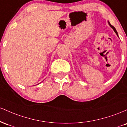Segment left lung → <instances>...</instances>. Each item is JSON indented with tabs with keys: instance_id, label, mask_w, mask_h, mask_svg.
<instances>
[{
	"instance_id": "left-lung-1",
	"label": "left lung",
	"mask_w": 127,
	"mask_h": 127,
	"mask_svg": "<svg viewBox=\"0 0 127 127\" xmlns=\"http://www.w3.org/2000/svg\"><path fill=\"white\" fill-rule=\"evenodd\" d=\"M108 23H109V25H110V27H112V28L113 29V30H114V32H115V33H116V35H117V36H118V33H117V31H116V29H115V27H113V26H112V25H111V24H110V23H109V21H108Z\"/></svg>"
}]
</instances>
